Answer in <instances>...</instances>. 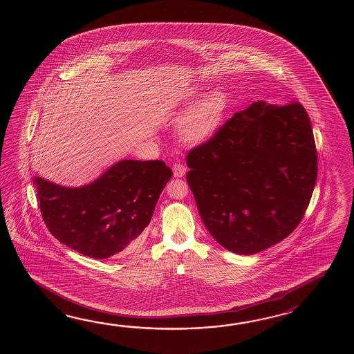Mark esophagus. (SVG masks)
Instances as JSON below:
<instances>
[{
    "label": "esophagus",
    "instance_id": "1",
    "mask_svg": "<svg viewBox=\"0 0 354 354\" xmlns=\"http://www.w3.org/2000/svg\"><path fill=\"white\" fill-rule=\"evenodd\" d=\"M172 169H174V177H177V178L183 177L186 174V167L182 166L180 163H174Z\"/></svg>",
    "mask_w": 354,
    "mask_h": 354
}]
</instances>
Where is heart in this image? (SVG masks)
I'll return each instance as SVG.
<instances>
[{
    "label": "heart",
    "mask_w": 354,
    "mask_h": 354,
    "mask_svg": "<svg viewBox=\"0 0 354 354\" xmlns=\"http://www.w3.org/2000/svg\"><path fill=\"white\" fill-rule=\"evenodd\" d=\"M203 88L192 87L176 101L177 106L192 104L203 95ZM226 97L220 91H212L200 98L189 109L178 127V136L183 143L196 145L206 142L216 130L225 115Z\"/></svg>",
    "instance_id": "1"
}]
</instances>
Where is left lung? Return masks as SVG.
Listing matches in <instances>:
<instances>
[{
    "mask_svg": "<svg viewBox=\"0 0 354 354\" xmlns=\"http://www.w3.org/2000/svg\"><path fill=\"white\" fill-rule=\"evenodd\" d=\"M186 178L203 224L223 248L252 256L300 224L317 177L308 113L297 101H256L188 153Z\"/></svg>",
    "mask_w": 354,
    "mask_h": 354,
    "instance_id": "8db88e82",
    "label": "left lung"
}]
</instances>
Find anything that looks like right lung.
<instances>
[{"instance_id": "right-lung-1", "label": "right lung", "mask_w": 354, "mask_h": 354, "mask_svg": "<svg viewBox=\"0 0 354 354\" xmlns=\"http://www.w3.org/2000/svg\"><path fill=\"white\" fill-rule=\"evenodd\" d=\"M171 177L162 160L122 159L80 187L40 176L32 183L49 232L83 256L105 259L136 248Z\"/></svg>"}]
</instances>
